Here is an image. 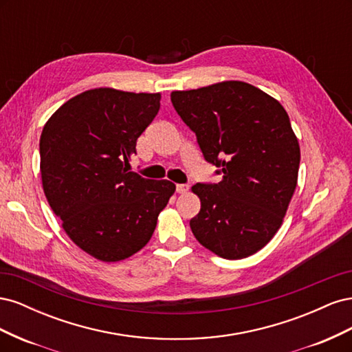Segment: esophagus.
Wrapping results in <instances>:
<instances>
[{
  "instance_id": "1",
  "label": "esophagus",
  "mask_w": 352,
  "mask_h": 352,
  "mask_svg": "<svg viewBox=\"0 0 352 352\" xmlns=\"http://www.w3.org/2000/svg\"><path fill=\"white\" fill-rule=\"evenodd\" d=\"M189 190V185H185V184H177L176 185V192L177 194H186Z\"/></svg>"
}]
</instances>
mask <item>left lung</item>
Returning <instances> with one entry per match:
<instances>
[{"label": "left lung", "instance_id": "1", "mask_svg": "<svg viewBox=\"0 0 352 352\" xmlns=\"http://www.w3.org/2000/svg\"><path fill=\"white\" fill-rule=\"evenodd\" d=\"M180 119L197 135L219 184H197V241L228 260L260 251L279 230L295 192L300 145L278 100L239 80L175 91Z\"/></svg>", "mask_w": 352, "mask_h": 352}]
</instances>
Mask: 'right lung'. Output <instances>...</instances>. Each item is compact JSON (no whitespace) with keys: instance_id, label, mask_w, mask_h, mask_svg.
<instances>
[{"instance_id":"obj_1","label":"right lung","mask_w":352,"mask_h":352,"mask_svg":"<svg viewBox=\"0 0 352 352\" xmlns=\"http://www.w3.org/2000/svg\"><path fill=\"white\" fill-rule=\"evenodd\" d=\"M160 100V94L89 89L63 104L42 129L41 177L48 204L69 238L97 260L120 261L144 248L175 194L170 180L126 168Z\"/></svg>"}]
</instances>
